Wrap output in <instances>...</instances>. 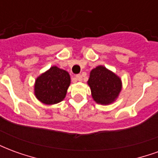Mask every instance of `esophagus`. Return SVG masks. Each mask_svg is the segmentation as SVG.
<instances>
[{
	"instance_id": "34e87169",
	"label": "esophagus",
	"mask_w": 158,
	"mask_h": 158,
	"mask_svg": "<svg viewBox=\"0 0 158 158\" xmlns=\"http://www.w3.org/2000/svg\"><path fill=\"white\" fill-rule=\"evenodd\" d=\"M75 79L77 81H82L83 78H82V76L80 75V74H77V75L75 76Z\"/></svg>"
}]
</instances>
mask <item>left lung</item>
<instances>
[{
	"instance_id": "8db88e82",
	"label": "left lung",
	"mask_w": 158,
	"mask_h": 158,
	"mask_svg": "<svg viewBox=\"0 0 158 158\" xmlns=\"http://www.w3.org/2000/svg\"><path fill=\"white\" fill-rule=\"evenodd\" d=\"M88 85L93 100L101 105H109L118 97L122 80L116 73L104 66H97L89 73Z\"/></svg>"
}]
</instances>
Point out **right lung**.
Listing matches in <instances>:
<instances>
[{
  "mask_svg": "<svg viewBox=\"0 0 158 158\" xmlns=\"http://www.w3.org/2000/svg\"><path fill=\"white\" fill-rule=\"evenodd\" d=\"M70 83L69 73L52 66L35 79V96L45 105L56 104L65 98Z\"/></svg>",
  "mask_w": 158,
  "mask_h": 158,
  "instance_id": "add662e5",
  "label": "right lung"
}]
</instances>
